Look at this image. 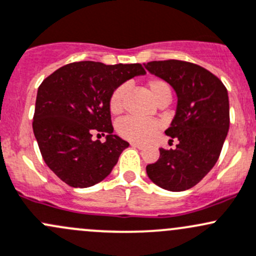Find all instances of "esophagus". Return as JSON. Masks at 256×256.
<instances>
[{
  "instance_id": "1",
  "label": "esophagus",
  "mask_w": 256,
  "mask_h": 256,
  "mask_svg": "<svg viewBox=\"0 0 256 256\" xmlns=\"http://www.w3.org/2000/svg\"><path fill=\"white\" fill-rule=\"evenodd\" d=\"M131 146L132 147H135V148H140V150H142L144 148V144H136V142H131Z\"/></svg>"
}]
</instances>
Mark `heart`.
<instances>
[{
    "mask_svg": "<svg viewBox=\"0 0 256 256\" xmlns=\"http://www.w3.org/2000/svg\"><path fill=\"white\" fill-rule=\"evenodd\" d=\"M146 88L153 100L160 104L163 100L170 102L172 90L166 80L160 78H150L146 82ZM128 93V86L121 84L112 93L109 99V109L112 114H120L124 110V99ZM160 128L156 120H141L136 118H124L118 121L116 132L122 138L132 142H144L150 138Z\"/></svg>",
    "mask_w": 256,
    "mask_h": 256,
    "instance_id": "b5f03b06",
    "label": "heart"
}]
</instances>
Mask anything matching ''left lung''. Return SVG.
<instances>
[{"instance_id":"1","label":"left lung","mask_w":256,"mask_h":256,"mask_svg":"<svg viewBox=\"0 0 256 256\" xmlns=\"http://www.w3.org/2000/svg\"><path fill=\"white\" fill-rule=\"evenodd\" d=\"M144 67L176 90V116L166 135L179 141L176 150L160 148L157 162L146 166L147 176L162 189L184 192L218 160L230 128L227 88L214 74L186 61H150Z\"/></svg>"}]
</instances>
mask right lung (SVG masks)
<instances>
[{
    "label": "right lung",
    "instance_id": "right-lung-1",
    "mask_svg": "<svg viewBox=\"0 0 256 256\" xmlns=\"http://www.w3.org/2000/svg\"><path fill=\"white\" fill-rule=\"evenodd\" d=\"M146 71L140 64L72 62L38 88L33 131L42 160L72 188L98 184L112 173L128 142L112 135L109 99L128 80ZM94 132L106 134L93 142Z\"/></svg>",
    "mask_w": 256,
    "mask_h": 256
}]
</instances>
